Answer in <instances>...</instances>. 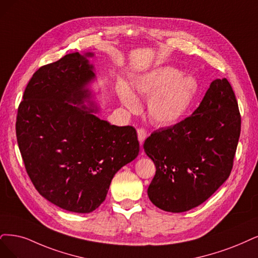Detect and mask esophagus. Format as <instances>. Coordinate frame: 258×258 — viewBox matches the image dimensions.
I'll return each instance as SVG.
<instances>
[{
	"instance_id": "1",
	"label": "esophagus",
	"mask_w": 258,
	"mask_h": 258,
	"mask_svg": "<svg viewBox=\"0 0 258 258\" xmlns=\"http://www.w3.org/2000/svg\"><path fill=\"white\" fill-rule=\"evenodd\" d=\"M137 135H138V140H139V142H140V145H142L145 142V140H146V138H147V132H146V130L145 128H138L137 130Z\"/></svg>"
}]
</instances>
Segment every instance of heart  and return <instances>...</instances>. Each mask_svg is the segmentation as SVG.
Here are the masks:
<instances>
[{"mask_svg": "<svg viewBox=\"0 0 258 258\" xmlns=\"http://www.w3.org/2000/svg\"><path fill=\"white\" fill-rule=\"evenodd\" d=\"M133 86L141 97L149 99L148 114L157 125H172L182 121L192 107L199 92L194 75L182 74L176 68L160 66L138 75ZM121 102L131 110L139 108V102L128 86L120 84Z\"/></svg>", "mask_w": 258, "mask_h": 258, "instance_id": "obj_1", "label": "heart"}]
</instances>
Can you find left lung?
Segmentation results:
<instances>
[{"instance_id":"8db88e82","label":"left lung","mask_w":258,"mask_h":258,"mask_svg":"<svg viewBox=\"0 0 258 258\" xmlns=\"http://www.w3.org/2000/svg\"><path fill=\"white\" fill-rule=\"evenodd\" d=\"M240 128L231 84L213 81L191 116L146 139L145 152L156 167L148 188L151 202L170 213L205 202L231 174Z\"/></svg>"}]
</instances>
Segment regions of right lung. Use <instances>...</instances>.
Masks as SVG:
<instances>
[{
  "instance_id": "1",
  "label": "right lung",
  "mask_w": 258,
  "mask_h": 258,
  "mask_svg": "<svg viewBox=\"0 0 258 258\" xmlns=\"http://www.w3.org/2000/svg\"><path fill=\"white\" fill-rule=\"evenodd\" d=\"M67 54L38 69L19 105L16 133L37 191L64 211L88 214L103 202L113 175L139 153L136 130L95 116L88 57ZM87 101L96 109H88Z\"/></svg>"
}]
</instances>
